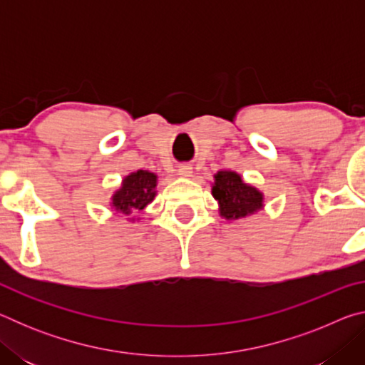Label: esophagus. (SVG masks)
<instances>
[{
	"instance_id": "obj_1",
	"label": "esophagus",
	"mask_w": 365,
	"mask_h": 365,
	"mask_svg": "<svg viewBox=\"0 0 365 365\" xmlns=\"http://www.w3.org/2000/svg\"><path fill=\"white\" fill-rule=\"evenodd\" d=\"M193 174V168L190 164H180L178 165V175L180 177H191Z\"/></svg>"
}]
</instances>
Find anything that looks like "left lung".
Returning <instances> with one entry per match:
<instances>
[{
    "label": "left lung",
    "mask_w": 365,
    "mask_h": 365,
    "mask_svg": "<svg viewBox=\"0 0 365 365\" xmlns=\"http://www.w3.org/2000/svg\"><path fill=\"white\" fill-rule=\"evenodd\" d=\"M212 196L219 201L220 215L228 220H237L262 209V193L246 185L237 172L220 170L214 175Z\"/></svg>",
    "instance_id": "left-lung-1"
}]
</instances>
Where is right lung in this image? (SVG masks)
I'll list each match as a JSON object with an SVG mask.
<instances>
[{"mask_svg":"<svg viewBox=\"0 0 365 365\" xmlns=\"http://www.w3.org/2000/svg\"><path fill=\"white\" fill-rule=\"evenodd\" d=\"M156 174L148 170L132 172L122 180V187L113 196V207L117 212L132 215L145 209L156 196Z\"/></svg>","mask_w":365,"mask_h":365,"instance_id":"add662e5","label":"right lung"}]
</instances>
